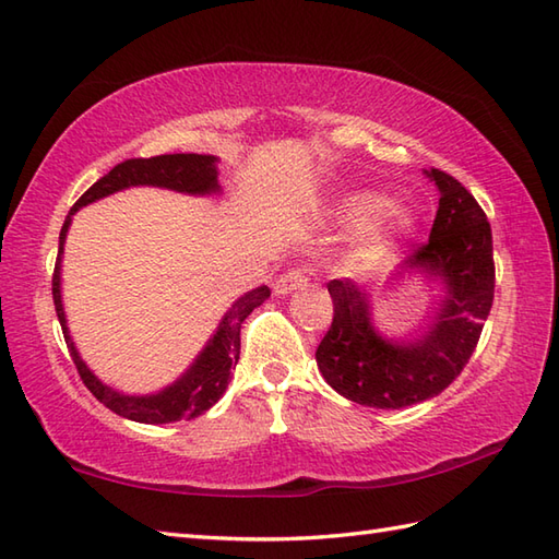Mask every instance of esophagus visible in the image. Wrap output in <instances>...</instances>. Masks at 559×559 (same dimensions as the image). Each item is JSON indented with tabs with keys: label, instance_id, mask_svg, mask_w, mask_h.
Masks as SVG:
<instances>
[{
	"label": "esophagus",
	"instance_id": "obj_1",
	"mask_svg": "<svg viewBox=\"0 0 559 559\" xmlns=\"http://www.w3.org/2000/svg\"><path fill=\"white\" fill-rule=\"evenodd\" d=\"M304 287H308V275L304 270L294 267L289 272H284V275H280L272 289H275L277 296H287V294H294L296 289H304Z\"/></svg>",
	"mask_w": 559,
	"mask_h": 559
}]
</instances>
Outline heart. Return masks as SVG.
Returning <instances> with one entry per match:
<instances>
[{"label": "heart", "mask_w": 559, "mask_h": 559, "mask_svg": "<svg viewBox=\"0 0 559 559\" xmlns=\"http://www.w3.org/2000/svg\"><path fill=\"white\" fill-rule=\"evenodd\" d=\"M334 227L356 229L349 260L354 265L376 267L416 237L420 217L414 207L390 203V198L373 189L342 191L328 207Z\"/></svg>", "instance_id": "obj_1"}]
</instances>
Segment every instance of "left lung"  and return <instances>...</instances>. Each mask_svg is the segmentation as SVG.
<instances>
[{"label":"left lung","mask_w":559,"mask_h":559,"mask_svg":"<svg viewBox=\"0 0 559 559\" xmlns=\"http://www.w3.org/2000/svg\"><path fill=\"white\" fill-rule=\"evenodd\" d=\"M440 205L426 246L406 258L390 284L420 277L440 296L418 330L394 337L376 320L373 296L354 280H332L334 318L316 361L334 392L376 408L432 400L462 373L474 354L495 292L492 234L476 198L454 177L424 169Z\"/></svg>","instance_id":"left-lung-1"}]
</instances>
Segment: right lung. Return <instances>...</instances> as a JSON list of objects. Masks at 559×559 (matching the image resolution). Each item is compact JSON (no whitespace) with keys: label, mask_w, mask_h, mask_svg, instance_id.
<instances>
[{"label":"right lung","mask_w":559,"mask_h":559,"mask_svg":"<svg viewBox=\"0 0 559 559\" xmlns=\"http://www.w3.org/2000/svg\"><path fill=\"white\" fill-rule=\"evenodd\" d=\"M217 163L219 157L198 155V153H175V155H159L151 159H143V157L127 159V163L117 165L100 181H95L91 189L79 198L76 205L69 210L64 227L59 231V253H57V265H55V277H52V296H55L57 318L61 322V332H64L71 358L79 368L85 388L95 394V400H100L115 414L135 420V424L157 426V424H171V420H181V418L189 420L207 412L210 406H215L219 402V396L227 390L231 368H237L239 364L241 322L251 316L253 308H258L267 299L270 289L263 284V287H255L251 292H246L243 296H239V299L227 308V313L222 316L219 325L215 328L213 334H210V340L205 342L203 349L198 352L193 364L186 368L175 382H169L163 390L151 392V394H127L121 390L109 388L107 382L97 378L88 368V364L83 361L76 344L71 340L64 304H61V255H64V243H67L71 219L81 207L100 201V198H107L117 191L133 189V186H155V189H167V191L198 195V198L219 195L222 186L217 179L219 175Z\"/></svg>","instance_id":"add662e5"}]
</instances>
